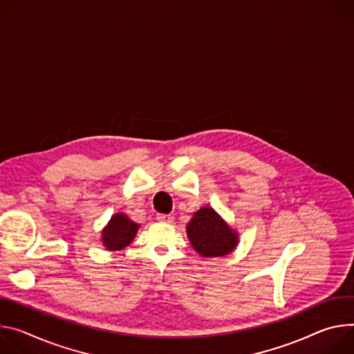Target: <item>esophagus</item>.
I'll return each instance as SVG.
<instances>
[{
	"label": "esophagus",
	"mask_w": 354,
	"mask_h": 354,
	"mask_svg": "<svg viewBox=\"0 0 354 354\" xmlns=\"http://www.w3.org/2000/svg\"><path fill=\"white\" fill-rule=\"evenodd\" d=\"M156 219L159 221V222H167V223H171L173 222V219H174V216H171V215H165V214H159L156 216Z\"/></svg>",
	"instance_id": "1"
}]
</instances>
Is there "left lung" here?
<instances>
[{
    "instance_id": "left-lung-1",
    "label": "left lung",
    "mask_w": 354,
    "mask_h": 354,
    "mask_svg": "<svg viewBox=\"0 0 354 354\" xmlns=\"http://www.w3.org/2000/svg\"><path fill=\"white\" fill-rule=\"evenodd\" d=\"M187 234L192 248L204 257L225 256L238 245V234L208 207L194 214Z\"/></svg>"
}]
</instances>
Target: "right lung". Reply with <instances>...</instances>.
I'll list each match as a JSON object with an SVG mask.
<instances>
[{"label":"right lung","mask_w":354,"mask_h":354,"mask_svg":"<svg viewBox=\"0 0 354 354\" xmlns=\"http://www.w3.org/2000/svg\"><path fill=\"white\" fill-rule=\"evenodd\" d=\"M139 225L124 214L113 215L108 226L102 230V242L108 250H121L128 246L138 232Z\"/></svg>","instance_id":"add662e5"}]
</instances>
